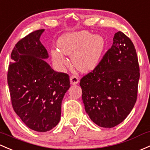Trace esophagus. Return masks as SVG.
Segmentation results:
<instances>
[{"instance_id": "1", "label": "esophagus", "mask_w": 150, "mask_h": 150, "mask_svg": "<svg viewBox=\"0 0 150 150\" xmlns=\"http://www.w3.org/2000/svg\"><path fill=\"white\" fill-rule=\"evenodd\" d=\"M70 83L72 85H76L79 82V78L76 75H71L70 76Z\"/></svg>"}]
</instances>
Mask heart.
<instances>
[{
    "mask_svg": "<svg viewBox=\"0 0 150 150\" xmlns=\"http://www.w3.org/2000/svg\"><path fill=\"white\" fill-rule=\"evenodd\" d=\"M59 50L51 52L53 61L60 67L67 65L64 55L71 56L74 67L81 72H90L100 62L105 47L103 38L86 31L64 34L57 43Z\"/></svg>",
    "mask_w": 150,
    "mask_h": 150,
    "instance_id": "heart-1",
    "label": "heart"
}]
</instances>
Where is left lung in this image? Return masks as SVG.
<instances>
[{"label":"left lung","instance_id":"1","mask_svg":"<svg viewBox=\"0 0 150 150\" xmlns=\"http://www.w3.org/2000/svg\"><path fill=\"white\" fill-rule=\"evenodd\" d=\"M92 72L80 80L86 113L98 126L112 128L122 122L137 97L139 66L132 40L121 31Z\"/></svg>","mask_w":150,"mask_h":150}]
</instances>
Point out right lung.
I'll list each match as a JSON object with an SVG mask.
<instances>
[{
  "instance_id": "right-lung-1",
  "label": "right lung",
  "mask_w": 150,
  "mask_h": 150,
  "mask_svg": "<svg viewBox=\"0 0 150 150\" xmlns=\"http://www.w3.org/2000/svg\"><path fill=\"white\" fill-rule=\"evenodd\" d=\"M45 29L30 33L13 50L8 84L14 111L32 130H51L60 120L61 105L70 88V77L55 72L45 61L49 57L41 43Z\"/></svg>"
}]
</instances>
